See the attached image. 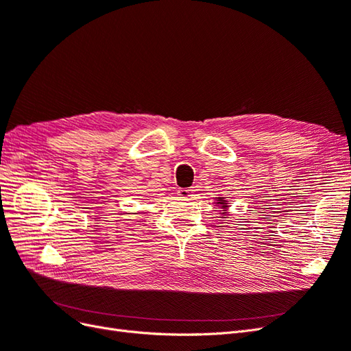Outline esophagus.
<instances>
[{
    "label": "esophagus",
    "instance_id": "esophagus-1",
    "mask_svg": "<svg viewBox=\"0 0 351 351\" xmlns=\"http://www.w3.org/2000/svg\"><path fill=\"white\" fill-rule=\"evenodd\" d=\"M193 189H180L178 190V196L184 197V199H192L193 197Z\"/></svg>",
    "mask_w": 351,
    "mask_h": 351
}]
</instances>
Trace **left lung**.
Returning a JSON list of instances; mask_svg holds the SVG:
<instances>
[{
	"label": "left lung",
	"mask_w": 351,
	"mask_h": 351,
	"mask_svg": "<svg viewBox=\"0 0 351 351\" xmlns=\"http://www.w3.org/2000/svg\"><path fill=\"white\" fill-rule=\"evenodd\" d=\"M217 200H218V202H217V204H218V206H219L221 209H227V208H228V205H227V200H226V197H218ZM222 214H227V212H222Z\"/></svg>",
	"instance_id": "left-lung-1"
}]
</instances>
